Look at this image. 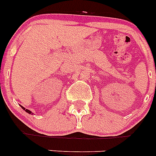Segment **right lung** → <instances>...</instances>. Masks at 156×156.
<instances>
[{
	"instance_id": "obj_1",
	"label": "right lung",
	"mask_w": 156,
	"mask_h": 156,
	"mask_svg": "<svg viewBox=\"0 0 156 156\" xmlns=\"http://www.w3.org/2000/svg\"><path fill=\"white\" fill-rule=\"evenodd\" d=\"M20 106H21V107H22V109H24V110H25V111H26V112H27V113H30H30H31V114H33V113H32V112H31V111H30V110H29V109H26V108H24V107H23V106H22V105H20Z\"/></svg>"
}]
</instances>
